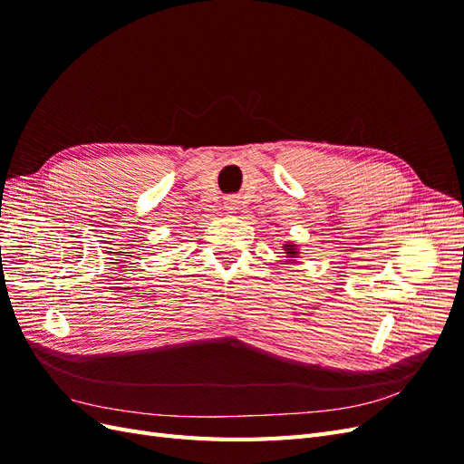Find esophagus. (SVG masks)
Instances as JSON below:
<instances>
[{
    "label": "esophagus",
    "instance_id": "34e87169",
    "mask_svg": "<svg viewBox=\"0 0 464 464\" xmlns=\"http://www.w3.org/2000/svg\"><path fill=\"white\" fill-rule=\"evenodd\" d=\"M224 208H227V210H236L237 208V199L236 198H228L227 201H224Z\"/></svg>",
    "mask_w": 464,
    "mask_h": 464
}]
</instances>
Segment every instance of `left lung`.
<instances>
[{"label": "left lung", "instance_id": "left-lung-1", "mask_svg": "<svg viewBox=\"0 0 464 464\" xmlns=\"http://www.w3.org/2000/svg\"><path fill=\"white\" fill-rule=\"evenodd\" d=\"M285 254H286V257H290L288 261H294L298 257L300 251L296 249V246H294V244H285Z\"/></svg>", "mask_w": 464, "mask_h": 464}]
</instances>
